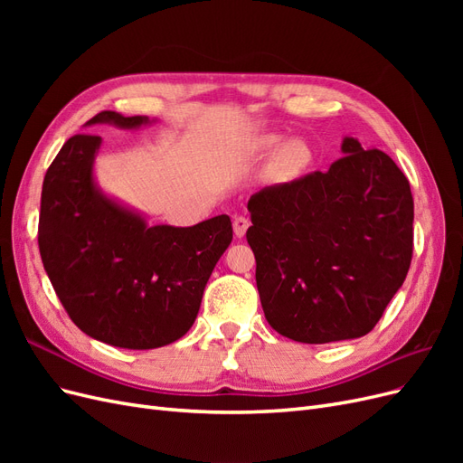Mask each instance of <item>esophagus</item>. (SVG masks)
<instances>
[{"label": "esophagus", "instance_id": "esophagus-1", "mask_svg": "<svg viewBox=\"0 0 463 463\" xmlns=\"http://www.w3.org/2000/svg\"><path fill=\"white\" fill-rule=\"evenodd\" d=\"M249 228V220L245 216H235L233 218V233L235 237H243Z\"/></svg>", "mask_w": 463, "mask_h": 463}]
</instances>
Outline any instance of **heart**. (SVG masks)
Segmentation results:
<instances>
[{"label":"heart","instance_id":"1","mask_svg":"<svg viewBox=\"0 0 463 463\" xmlns=\"http://www.w3.org/2000/svg\"><path fill=\"white\" fill-rule=\"evenodd\" d=\"M278 143L276 137H266L260 141L262 148H272ZM311 160V150L303 141H288L282 148L276 152L270 165V174L274 177L286 179L299 174L303 167Z\"/></svg>","mask_w":463,"mask_h":463}]
</instances>
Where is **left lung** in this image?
<instances>
[{"label": "left lung", "instance_id": "8db88e82", "mask_svg": "<svg viewBox=\"0 0 463 463\" xmlns=\"http://www.w3.org/2000/svg\"><path fill=\"white\" fill-rule=\"evenodd\" d=\"M342 150L328 172L264 187L247 203L264 317L303 344L369 334L413 257L408 177L352 137Z\"/></svg>", "mask_w": 463, "mask_h": 463}]
</instances>
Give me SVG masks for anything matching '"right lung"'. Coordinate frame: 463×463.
Returning <instances> with one entry per match:
<instances>
[{
	"instance_id": "add662e5",
	"label": "right lung",
	"mask_w": 463,
	"mask_h": 463,
	"mask_svg": "<svg viewBox=\"0 0 463 463\" xmlns=\"http://www.w3.org/2000/svg\"><path fill=\"white\" fill-rule=\"evenodd\" d=\"M148 118L100 111L87 125L133 129ZM102 138L73 135L44 175L38 247L69 318L90 338L125 349L179 340L197 318L203 291L233 237L222 214L191 228L146 226L98 193L92 164Z\"/></svg>"
}]
</instances>
